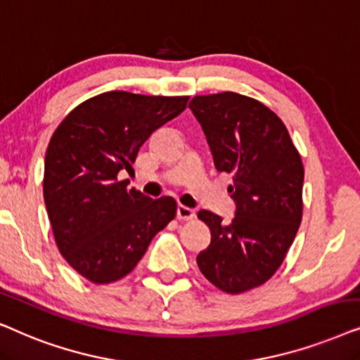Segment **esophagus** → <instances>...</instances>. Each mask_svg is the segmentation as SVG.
<instances>
[{
  "mask_svg": "<svg viewBox=\"0 0 360 360\" xmlns=\"http://www.w3.org/2000/svg\"><path fill=\"white\" fill-rule=\"evenodd\" d=\"M176 217L179 220H191L195 217V212L191 207H186V205H177V210H176Z\"/></svg>",
  "mask_w": 360,
  "mask_h": 360,
  "instance_id": "obj_1",
  "label": "esophagus"
}]
</instances>
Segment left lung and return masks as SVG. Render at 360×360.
Listing matches in <instances>:
<instances>
[{
  "label": "left lung",
  "instance_id": "obj_1",
  "mask_svg": "<svg viewBox=\"0 0 360 360\" xmlns=\"http://www.w3.org/2000/svg\"><path fill=\"white\" fill-rule=\"evenodd\" d=\"M212 151L215 169L233 174L236 215L224 222L199 210L210 245L198 255L214 286L238 295L265 283L283 263L303 215L304 167L285 123L255 98L236 92L189 102Z\"/></svg>",
  "mask_w": 360,
  "mask_h": 360
}]
</instances>
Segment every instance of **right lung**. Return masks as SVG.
Here are the masks:
<instances>
[{
    "instance_id": "add662e5",
    "label": "right lung",
    "mask_w": 360,
    "mask_h": 360,
    "mask_svg": "<svg viewBox=\"0 0 360 360\" xmlns=\"http://www.w3.org/2000/svg\"><path fill=\"white\" fill-rule=\"evenodd\" d=\"M189 97L113 90L75 107L52 135L44 161V202L57 248L97 285L127 276L176 215L172 198L151 199L120 181L158 128Z\"/></svg>"
}]
</instances>
